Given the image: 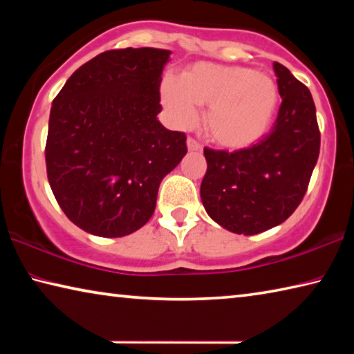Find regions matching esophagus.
<instances>
[{"label": "esophagus", "instance_id": "esophagus-1", "mask_svg": "<svg viewBox=\"0 0 354 354\" xmlns=\"http://www.w3.org/2000/svg\"><path fill=\"white\" fill-rule=\"evenodd\" d=\"M187 148H189V151H200L201 145L195 139H192V137H189V139H187Z\"/></svg>", "mask_w": 354, "mask_h": 354}]
</instances>
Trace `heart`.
Segmentation results:
<instances>
[{
  "label": "heart",
  "mask_w": 354,
  "mask_h": 354,
  "mask_svg": "<svg viewBox=\"0 0 354 354\" xmlns=\"http://www.w3.org/2000/svg\"><path fill=\"white\" fill-rule=\"evenodd\" d=\"M160 97L171 122L190 127L198 118V104L207 106L205 128L225 148L254 145L272 128L279 106L273 77L237 65L200 62L181 77H165Z\"/></svg>",
  "instance_id": "obj_1"
}]
</instances>
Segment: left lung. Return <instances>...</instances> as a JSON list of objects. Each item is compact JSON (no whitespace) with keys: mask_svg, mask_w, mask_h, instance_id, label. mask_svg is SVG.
<instances>
[{"mask_svg":"<svg viewBox=\"0 0 354 354\" xmlns=\"http://www.w3.org/2000/svg\"><path fill=\"white\" fill-rule=\"evenodd\" d=\"M273 70L283 101L270 133L234 153L205 148L203 206L214 221L236 234H259L289 218L306 194L319 159L313 95L284 65L273 62Z\"/></svg>","mask_w":354,"mask_h":354,"instance_id":"1","label":"left lung"}]
</instances>
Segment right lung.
I'll return each mask as SVG.
<instances>
[{
    "instance_id": "right-lung-1",
    "label": "right lung",
    "mask_w": 354,
    "mask_h": 354,
    "mask_svg": "<svg viewBox=\"0 0 354 354\" xmlns=\"http://www.w3.org/2000/svg\"><path fill=\"white\" fill-rule=\"evenodd\" d=\"M171 51L124 48L81 65L53 101L45 148L51 190L76 226L123 237L151 218L165 175L187 153L158 120Z\"/></svg>"
}]
</instances>
